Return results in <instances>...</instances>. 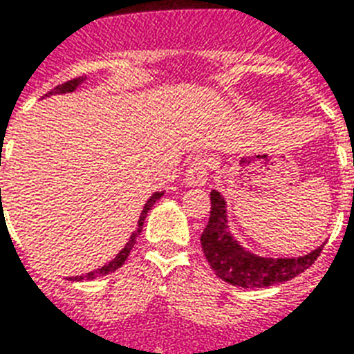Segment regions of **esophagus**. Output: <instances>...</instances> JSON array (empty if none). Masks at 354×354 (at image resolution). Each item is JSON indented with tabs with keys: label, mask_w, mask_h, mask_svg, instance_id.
Wrapping results in <instances>:
<instances>
[{
	"label": "esophagus",
	"mask_w": 354,
	"mask_h": 354,
	"mask_svg": "<svg viewBox=\"0 0 354 354\" xmlns=\"http://www.w3.org/2000/svg\"><path fill=\"white\" fill-rule=\"evenodd\" d=\"M207 176H209V163L202 156H196L185 172V182L191 187H200L207 183Z\"/></svg>",
	"instance_id": "esophagus-1"
}]
</instances>
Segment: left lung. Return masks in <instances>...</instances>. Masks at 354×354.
Instances as JSON below:
<instances>
[{
  "label": "left lung",
  "instance_id": "left-lung-1",
  "mask_svg": "<svg viewBox=\"0 0 354 354\" xmlns=\"http://www.w3.org/2000/svg\"><path fill=\"white\" fill-rule=\"evenodd\" d=\"M354 196V193H353ZM200 244L211 270L222 281L242 288H264L275 283H285L313 266L319 257L324 244L314 252L294 259L259 257L248 252L232 236L227 230L226 202L221 193L211 191V215Z\"/></svg>",
  "mask_w": 354,
  "mask_h": 354
}]
</instances>
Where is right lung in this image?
<instances>
[{"label":"right lung","mask_w":354,"mask_h":354,"mask_svg":"<svg viewBox=\"0 0 354 354\" xmlns=\"http://www.w3.org/2000/svg\"><path fill=\"white\" fill-rule=\"evenodd\" d=\"M84 82V77H77V79H71L68 80V82H64V84H58L57 88H53L49 93H46V97L53 95V93H69V91H75L77 88H79L80 84ZM1 191V189H0ZM161 196H163V191L161 193H154L152 196L149 198V202L145 204L143 211H141V216H139V222H138V227H136V232L132 233V236H130V241L127 242V246L122 248L121 252L118 253V257L113 259V261H110L108 264H104V266H101V268L93 270V272H88V274L84 275H77V277H69V279H75V281H82V279H97V277H101V275H106V274H112V272H115L118 268H121L122 264H124V261H127V257L130 255V252H132L133 244H136V236L141 233V230H143V222L145 218H147V213H149L150 209H152V205L156 204V200H160Z\"/></svg>","instance_id":"obj_1"}]
</instances>
